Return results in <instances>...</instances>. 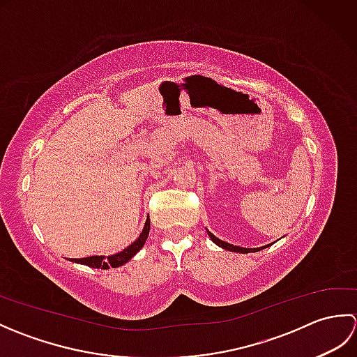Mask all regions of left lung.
Listing matches in <instances>:
<instances>
[{
	"label": "left lung",
	"mask_w": 357,
	"mask_h": 357,
	"mask_svg": "<svg viewBox=\"0 0 357 357\" xmlns=\"http://www.w3.org/2000/svg\"><path fill=\"white\" fill-rule=\"evenodd\" d=\"M207 233H208L210 239L213 241L216 245L222 247V248H225V250H229V252H236V253H255V252H259V250H262V248H267L268 245H271V244H268V245H265V247H259V248H244V247L233 245V244H229V242H225V241L218 239V238L215 236V234H213V233H210L208 230H207Z\"/></svg>",
	"instance_id": "left-lung-1"
}]
</instances>
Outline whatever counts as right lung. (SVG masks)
Wrapping results in <instances>:
<instances>
[{
  "label": "right lung",
  "instance_id": "right-lung-1",
  "mask_svg": "<svg viewBox=\"0 0 357 357\" xmlns=\"http://www.w3.org/2000/svg\"><path fill=\"white\" fill-rule=\"evenodd\" d=\"M149 231H150V219L147 218L146 225H144V229H142V231L139 234V238L136 239L135 242H132V244L128 245L127 248H124L123 252H119L116 255H112V256H107V257H105V256L81 257V259H72V262L87 265V267H92V268H101V270L121 267V265H124L126 262L130 261L132 257L144 247V244H146V241L149 238Z\"/></svg>",
  "mask_w": 357,
  "mask_h": 357
}]
</instances>
